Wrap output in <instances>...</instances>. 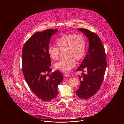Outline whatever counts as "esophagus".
<instances>
[{
	"mask_svg": "<svg viewBox=\"0 0 124 124\" xmlns=\"http://www.w3.org/2000/svg\"><path fill=\"white\" fill-rule=\"evenodd\" d=\"M63 75H64V76L65 77H69V74H66V73H64V74H63Z\"/></svg>",
	"mask_w": 124,
	"mask_h": 124,
	"instance_id": "esophagus-1",
	"label": "esophagus"
}]
</instances>
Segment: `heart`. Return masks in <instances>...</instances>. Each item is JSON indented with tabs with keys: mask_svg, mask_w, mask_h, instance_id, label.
I'll list each match as a JSON object with an SVG mask.
<instances>
[{
	"mask_svg": "<svg viewBox=\"0 0 124 124\" xmlns=\"http://www.w3.org/2000/svg\"><path fill=\"white\" fill-rule=\"evenodd\" d=\"M58 48L50 46L47 52L50 58L54 60L59 57L60 50H65L66 57L55 64L56 68L64 72H67L75 66V60L79 61L83 58L86 50L84 37L81 35L64 34L56 42Z\"/></svg>",
	"mask_w": 124,
	"mask_h": 124,
	"instance_id": "1",
	"label": "heart"
}]
</instances>
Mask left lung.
<instances>
[{"mask_svg": "<svg viewBox=\"0 0 124 124\" xmlns=\"http://www.w3.org/2000/svg\"><path fill=\"white\" fill-rule=\"evenodd\" d=\"M89 40V47L87 54L77 71H82V75L78 76L80 86L76 91L81 98L91 97L100 89L104 79L107 66L105 50L99 37L87 29L78 28ZM86 70L87 74H84Z\"/></svg>", "mask_w": 124, "mask_h": 124, "instance_id": "left-lung-1", "label": "left lung"}]
</instances>
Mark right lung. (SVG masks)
I'll list each match as a JSON object with an SVG mask.
<instances>
[{
    "label": "right lung",
    "instance_id": "obj_1",
    "mask_svg": "<svg viewBox=\"0 0 124 124\" xmlns=\"http://www.w3.org/2000/svg\"><path fill=\"white\" fill-rule=\"evenodd\" d=\"M58 30L36 32L25 43L22 50V69L25 81L37 97L46 101L57 96V87L63 79L58 70L49 74L52 70L48 48L50 38Z\"/></svg>",
    "mask_w": 124,
    "mask_h": 124
}]
</instances>
